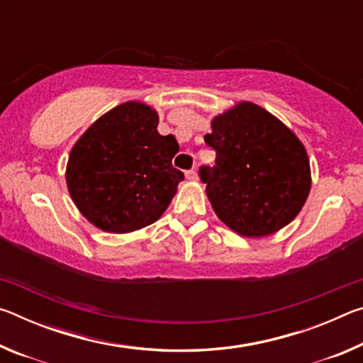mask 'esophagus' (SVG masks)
I'll return each mask as SVG.
<instances>
[{
	"label": "esophagus",
	"mask_w": 363,
	"mask_h": 363,
	"mask_svg": "<svg viewBox=\"0 0 363 363\" xmlns=\"http://www.w3.org/2000/svg\"><path fill=\"white\" fill-rule=\"evenodd\" d=\"M186 177L189 181H195L196 179V171L192 168V169H187L186 171Z\"/></svg>",
	"instance_id": "1"
}]
</instances>
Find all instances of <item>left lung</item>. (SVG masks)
Here are the masks:
<instances>
[{
  "mask_svg": "<svg viewBox=\"0 0 363 363\" xmlns=\"http://www.w3.org/2000/svg\"><path fill=\"white\" fill-rule=\"evenodd\" d=\"M211 126L205 143L216 160L199 174L218 218L243 237L270 235L291 223L311 190L299 139L251 102L216 116Z\"/></svg>",
  "mask_w": 363,
  "mask_h": 363,
  "instance_id": "left-lung-1",
  "label": "left lung"
}]
</instances>
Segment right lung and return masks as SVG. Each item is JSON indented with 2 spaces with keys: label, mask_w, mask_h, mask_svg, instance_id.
<instances>
[{
  "label": "right lung",
  "mask_w": 363,
  "mask_h": 363,
  "mask_svg": "<svg viewBox=\"0 0 363 363\" xmlns=\"http://www.w3.org/2000/svg\"><path fill=\"white\" fill-rule=\"evenodd\" d=\"M158 115L140 102H126L101 116L70 152L67 186L94 225L133 232L162 216L184 173L173 167L179 152L173 134L157 131Z\"/></svg>",
  "instance_id": "add662e5"
}]
</instances>
